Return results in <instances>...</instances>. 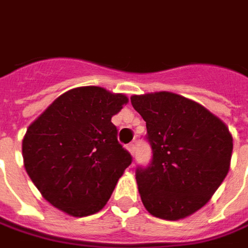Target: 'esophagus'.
Wrapping results in <instances>:
<instances>
[{"mask_svg": "<svg viewBox=\"0 0 248 248\" xmlns=\"http://www.w3.org/2000/svg\"><path fill=\"white\" fill-rule=\"evenodd\" d=\"M127 151H129V153H130L132 155H135V151H136L135 144H129V145H127Z\"/></svg>", "mask_w": 248, "mask_h": 248, "instance_id": "esophagus-1", "label": "esophagus"}]
</instances>
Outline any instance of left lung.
<instances>
[{"instance_id":"1","label":"left lung","mask_w":248,"mask_h":248,"mask_svg":"<svg viewBox=\"0 0 248 248\" xmlns=\"http://www.w3.org/2000/svg\"><path fill=\"white\" fill-rule=\"evenodd\" d=\"M153 148L150 167L136 172L145 210L178 221L204 207L231 168L233 137L205 107L169 92L132 95Z\"/></svg>"}]
</instances>
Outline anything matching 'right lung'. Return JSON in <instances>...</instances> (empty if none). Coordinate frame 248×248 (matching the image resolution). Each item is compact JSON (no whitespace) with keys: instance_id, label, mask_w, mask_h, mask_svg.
<instances>
[{"instance_id":"right-lung-1","label":"right lung","mask_w":248,"mask_h":248,"mask_svg":"<svg viewBox=\"0 0 248 248\" xmlns=\"http://www.w3.org/2000/svg\"><path fill=\"white\" fill-rule=\"evenodd\" d=\"M127 101L124 94L103 87H76L60 95L27 127L23 164L51 205L78 218L105 207L132 164L111 122Z\"/></svg>"}]
</instances>
